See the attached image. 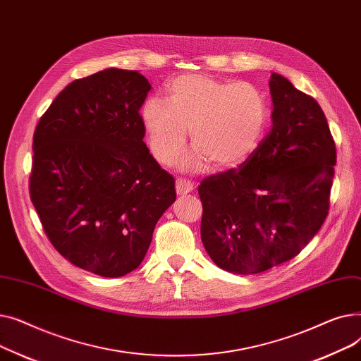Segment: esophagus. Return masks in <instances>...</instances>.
Instances as JSON below:
<instances>
[{
	"label": "esophagus",
	"mask_w": 361,
	"mask_h": 361,
	"mask_svg": "<svg viewBox=\"0 0 361 361\" xmlns=\"http://www.w3.org/2000/svg\"><path fill=\"white\" fill-rule=\"evenodd\" d=\"M193 188H195L193 183L185 180V178H178V180L176 181L177 195H188V193L193 192Z\"/></svg>",
	"instance_id": "34e87169"
}]
</instances>
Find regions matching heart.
I'll list each match as a JSON object with an SVG mask.
<instances>
[{"label": "heart", "instance_id": "heart-1", "mask_svg": "<svg viewBox=\"0 0 361 361\" xmlns=\"http://www.w3.org/2000/svg\"><path fill=\"white\" fill-rule=\"evenodd\" d=\"M168 102L150 98L142 108L149 147L161 164L173 162L192 133L196 147L185 166L235 168L257 149L269 118L263 92L249 82L187 73L166 86Z\"/></svg>", "mask_w": 361, "mask_h": 361}]
</instances>
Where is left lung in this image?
Segmentation results:
<instances>
[{"instance_id":"left-lung-1","label":"left lung","mask_w":361,"mask_h":361,"mask_svg":"<svg viewBox=\"0 0 361 361\" xmlns=\"http://www.w3.org/2000/svg\"><path fill=\"white\" fill-rule=\"evenodd\" d=\"M272 127L255 154L199 185L202 243L216 267L240 275L297 256L329 211L336 149L324 111L272 73Z\"/></svg>"}]
</instances>
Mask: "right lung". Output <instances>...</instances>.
<instances>
[{"mask_svg":"<svg viewBox=\"0 0 361 361\" xmlns=\"http://www.w3.org/2000/svg\"><path fill=\"white\" fill-rule=\"evenodd\" d=\"M150 85L139 71L106 68L71 82L33 135L30 200L51 244L105 278L135 271L176 181L143 142L140 108Z\"/></svg>","mask_w":361,"mask_h":361,"instance_id":"obj_1","label":"right lung"}]
</instances>
